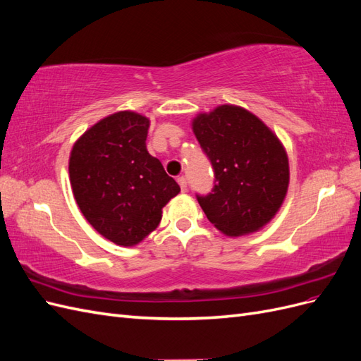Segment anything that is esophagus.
Instances as JSON below:
<instances>
[{"mask_svg":"<svg viewBox=\"0 0 361 361\" xmlns=\"http://www.w3.org/2000/svg\"><path fill=\"white\" fill-rule=\"evenodd\" d=\"M178 183H179V187H180V190H182V192L187 191V178H185V176L178 178Z\"/></svg>","mask_w":361,"mask_h":361,"instance_id":"1","label":"esophagus"}]
</instances>
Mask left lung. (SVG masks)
Wrapping results in <instances>:
<instances>
[{"label":"left lung","mask_w":361,"mask_h":361,"mask_svg":"<svg viewBox=\"0 0 361 361\" xmlns=\"http://www.w3.org/2000/svg\"><path fill=\"white\" fill-rule=\"evenodd\" d=\"M192 133L215 173L212 192L197 195L207 220L226 236L260 231L286 197L285 146L257 116L228 104L195 116Z\"/></svg>","instance_id":"8db88e82"}]
</instances>
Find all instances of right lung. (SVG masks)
<instances>
[{
    "label": "right lung",
    "mask_w": 361,
    "mask_h": 361,
    "mask_svg": "<svg viewBox=\"0 0 361 361\" xmlns=\"http://www.w3.org/2000/svg\"><path fill=\"white\" fill-rule=\"evenodd\" d=\"M149 125L146 116L117 111L87 129L71 150L76 204L94 231L117 245L143 241L180 191L146 149Z\"/></svg>",
    "instance_id": "right-lung-1"
}]
</instances>
